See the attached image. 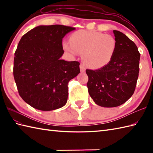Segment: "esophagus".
I'll list each match as a JSON object with an SVG mask.
<instances>
[{"label": "esophagus", "mask_w": 153, "mask_h": 153, "mask_svg": "<svg viewBox=\"0 0 153 153\" xmlns=\"http://www.w3.org/2000/svg\"><path fill=\"white\" fill-rule=\"evenodd\" d=\"M79 68H80V71H81V72H82V73H83V72H85V66H83V64H80Z\"/></svg>", "instance_id": "obj_1"}]
</instances>
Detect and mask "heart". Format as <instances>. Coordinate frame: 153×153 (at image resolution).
<instances>
[{
    "label": "heart",
    "mask_w": 153,
    "mask_h": 153,
    "mask_svg": "<svg viewBox=\"0 0 153 153\" xmlns=\"http://www.w3.org/2000/svg\"><path fill=\"white\" fill-rule=\"evenodd\" d=\"M70 41L63 42V49L72 56L83 54L84 64L92 69L108 66L117 49L115 38L101 32L79 30L71 35Z\"/></svg>",
    "instance_id": "1"
}]
</instances>
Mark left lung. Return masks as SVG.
<instances>
[{"label":"left lung","instance_id":"left-lung-1","mask_svg":"<svg viewBox=\"0 0 153 153\" xmlns=\"http://www.w3.org/2000/svg\"><path fill=\"white\" fill-rule=\"evenodd\" d=\"M117 49L108 66L86 70L89 95L97 105L111 108L122 105L134 94L139 71L140 53L136 45L119 31L114 30Z\"/></svg>","mask_w":153,"mask_h":153}]
</instances>
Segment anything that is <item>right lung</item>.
Listing matches in <instances>:
<instances>
[{"label": "right lung", "instance_id": "obj_1", "mask_svg": "<svg viewBox=\"0 0 153 153\" xmlns=\"http://www.w3.org/2000/svg\"><path fill=\"white\" fill-rule=\"evenodd\" d=\"M74 27L39 25L23 35L14 54L13 74L19 95L34 108L50 111L66 105L68 83L80 73L79 62L60 59L62 39Z\"/></svg>", "mask_w": 153, "mask_h": 153}]
</instances>
